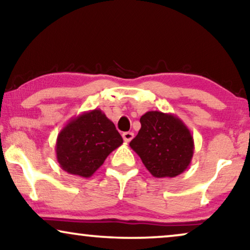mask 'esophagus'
Returning <instances> with one entry per match:
<instances>
[{
  "mask_svg": "<svg viewBox=\"0 0 250 250\" xmlns=\"http://www.w3.org/2000/svg\"><path fill=\"white\" fill-rule=\"evenodd\" d=\"M133 138H134V133H133V132H125V133H123V139H124V141L126 143H128Z\"/></svg>",
  "mask_w": 250,
  "mask_h": 250,
  "instance_id": "1",
  "label": "esophagus"
}]
</instances>
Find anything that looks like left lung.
Here are the masks:
<instances>
[{
  "mask_svg": "<svg viewBox=\"0 0 250 250\" xmlns=\"http://www.w3.org/2000/svg\"><path fill=\"white\" fill-rule=\"evenodd\" d=\"M141 128L129 142L143 165L155 177H175L183 173L193 157L190 129L173 114L148 111L140 118Z\"/></svg>",
  "mask_w": 250,
  "mask_h": 250,
  "instance_id": "left-lung-1",
  "label": "left lung"
}]
</instances>
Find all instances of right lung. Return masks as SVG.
Here are the masks:
<instances>
[{"instance_id":"right-lung-1","label":"right lung","mask_w":250,"mask_h":250,"mask_svg":"<svg viewBox=\"0 0 250 250\" xmlns=\"http://www.w3.org/2000/svg\"><path fill=\"white\" fill-rule=\"evenodd\" d=\"M123 143L115 124L100 109L71 118L57 138L59 165L67 173L90 177Z\"/></svg>"}]
</instances>
